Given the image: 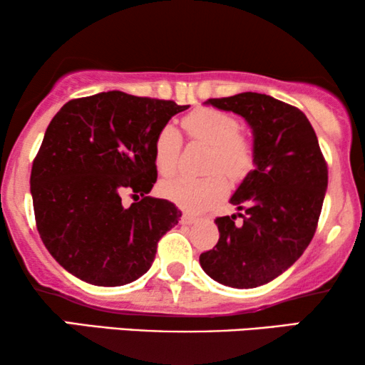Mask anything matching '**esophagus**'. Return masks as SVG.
I'll list each match as a JSON object with an SVG mask.
<instances>
[{"instance_id":"obj_1","label":"esophagus","mask_w":365,"mask_h":365,"mask_svg":"<svg viewBox=\"0 0 365 365\" xmlns=\"http://www.w3.org/2000/svg\"><path fill=\"white\" fill-rule=\"evenodd\" d=\"M196 221H197V217L192 216V214H189V212H184L181 217V222L184 224V226H191V224H194Z\"/></svg>"}]
</instances>
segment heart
<instances>
[{
  "instance_id": "obj_1",
  "label": "heart",
  "mask_w": 365,
  "mask_h": 365,
  "mask_svg": "<svg viewBox=\"0 0 365 365\" xmlns=\"http://www.w3.org/2000/svg\"><path fill=\"white\" fill-rule=\"evenodd\" d=\"M182 128L189 139L211 146L206 169L207 176H174L159 184V191L169 201L191 212H202L226 196L229 191L226 173L231 179H241L251 171L254 146L234 114L216 108H196L182 118ZM182 138L171 124L159 129L153 144L158 171L168 176L176 171L181 156Z\"/></svg>"
}]
</instances>
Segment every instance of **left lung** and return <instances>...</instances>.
Here are the masks:
<instances>
[{
  "mask_svg": "<svg viewBox=\"0 0 365 365\" xmlns=\"http://www.w3.org/2000/svg\"><path fill=\"white\" fill-rule=\"evenodd\" d=\"M252 128L254 164L231 197L237 216L217 217L219 241L199 262L214 281L236 289L271 282L292 266L317 229L327 163L301 109L267 94L207 99Z\"/></svg>",
  "mask_w": 365,
  "mask_h": 365,
  "instance_id": "1",
  "label": "left lung"
}]
</instances>
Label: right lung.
I'll use <instances>...</instances> for the list:
<instances>
[{
    "label": "right lung",
    "mask_w": 365,
    "mask_h": 365,
    "mask_svg": "<svg viewBox=\"0 0 365 365\" xmlns=\"http://www.w3.org/2000/svg\"><path fill=\"white\" fill-rule=\"evenodd\" d=\"M187 108L108 91L71 99L51 119L29 184L41 241L73 276L114 287L149 271L159 239L182 216L148 196L158 179L154 138Z\"/></svg>",
    "instance_id": "right-lung-1"
}]
</instances>
